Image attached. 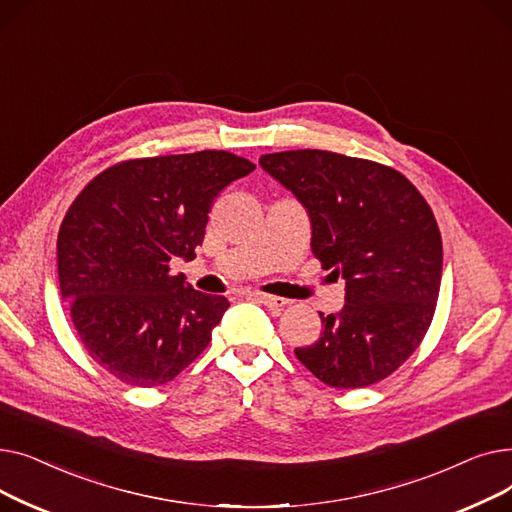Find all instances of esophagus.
<instances>
[{
    "mask_svg": "<svg viewBox=\"0 0 512 512\" xmlns=\"http://www.w3.org/2000/svg\"><path fill=\"white\" fill-rule=\"evenodd\" d=\"M249 299H255V301L263 303L265 307H270V309H284L288 305L286 299L272 297V294H263V292H249Z\"/></svg>",
    "mask_w": 512,
    "mask_h": 512,
    "instance_id": "esophagus-1",
    "label": "esophagus"
}]
</instances>
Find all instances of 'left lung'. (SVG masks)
<instances>
[{"mask_svg":"<svg viewBox=\"0 0 512 512\" xmlns=\"http://www.w3.org/2000/svg\"><path fill=\"white\" fill-rule=\"evenodd\" d=\"M259 166L297 197L311 220V251L346 282L340 313L294 348L332 388L380 382L421 344L440 294L442 236L427 201L400 172L369 159L299 149Z\"/></svg>","mask_w":512,"mask_h":512,"instance_id":"obj_1","label":"left lung"}]
</instances>
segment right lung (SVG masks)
I'll return each instance as SVG.
<instances>
[{
    "label": "right lung",
    "mask_w": 512,
    "mask_h": 512,
    "mask_svg": "<svg viewBox=\"0 0 512 512\" xmlns=\"http://www.w3.org/2000/svg\"><path fill=\"white\" fill-rule=\"evenodd\" d=\"M255 170L228 151L128 159L74 199L58 234V278L76 334L120 382L155 388L207 348L230 307L170 274L191 261L220 191Z\"/></svg>",
    "instance_id": "1"
}]
</instances>
